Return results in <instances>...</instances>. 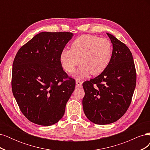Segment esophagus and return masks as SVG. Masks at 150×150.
Wrapping results in <instances>:
<instances>
[{"label": "esophagus", "mask_w": 150, "mask_h": 150, "mask_svg": "<svg viewBox=\"0 0 150 150\" xmlns=\"http://www.w3.org/2000/svg\"><path fill=\"white\" fill-rule=\"evenodd\" d=\"M76 87L77 88H81L82 87V84L83 83L81 82V81H76Z\"/></svg>", "instance_id": "1"}]
</instances>
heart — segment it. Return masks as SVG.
<instances>
[{
	"instance_id": "obj_1",
	"label": "heart",
	"mask_w": 150,
	"mask_h": 150,
	"mask_svg": "<svg viewBox=\"0 0 150 150\" xmlns=\"http://www.w3.org/2000/svg\"><path fill=\"white\" fill-rule=\"evenodd\" d=\"M112 47L106 39L93 35H83L74 40L71 49L61 52L60 61L64 69L73 73L76 66L82 64L77 71L76 78L83 79L90 74H101L110 64Z\"/></svg>"
}]
</instances>
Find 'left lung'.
I'll use <instances>...</instances> for the list:
<instances>
[{
	"instance_id": "8db88e82",
	"label": "left lung",
	"mask_w": 150,
	"mask_h": 150,
	"mask_svg": "<svg viewBox=\"0 0 150 150\" xmlns=\"http://www.w3.org/2000/svg\"><path fill=\"white\" fill-rule=\"evenodd\" d=\"M107 35L113 47L110 64L101 74L83 84L84 114L91 122L102 125L112 123L125 115L137 81L130 50L114 35Z\"/></svg>"
}]
</instances>
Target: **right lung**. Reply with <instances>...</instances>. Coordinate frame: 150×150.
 I'll use <instances>...</instances> for the list:
<instances>
[{
	"instance_id": "right-lung-1",
	"label": "right lung",
	"mask_w": 150,
	"mask_h": 150,
	"mask_svg": "<svg viewBox=\"0 0 150 150\" xmlns=\"http://www.w3.org/2000/svg\"><path fill=\"white\" fill-rule=\"evenodd\" d=\"M73 35L42 32L22 46L14 58L13 95L22 114L35 124L52 125L64 114L76 81L63 70L60 56Z\"/></svg>"
}]
</instances>
